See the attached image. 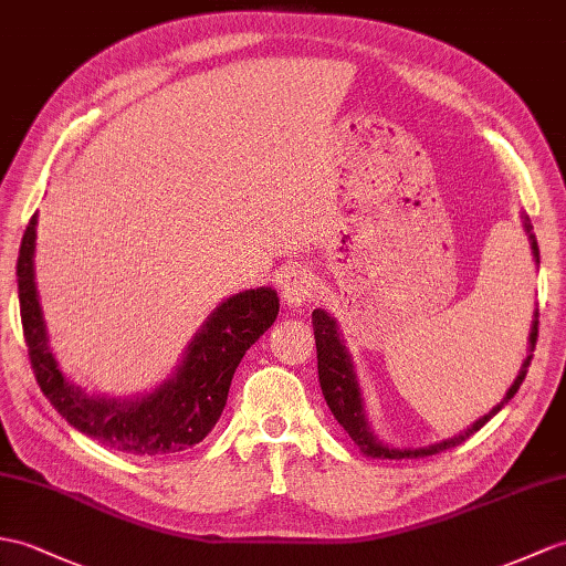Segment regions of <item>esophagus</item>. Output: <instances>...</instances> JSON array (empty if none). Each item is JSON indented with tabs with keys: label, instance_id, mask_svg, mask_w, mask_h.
I'll return each mask as SVG.
<instances>
[{
	"label": "esophagus",
	"instance_id": "1",
	"mask_svg": "<svg viewBox=\"0 0 566 566\" xmlns=\"http://www.w3.org/2000/svg\"><path fill=\"white\" fill-rule=\"evenodd\" d=\"M282 298L286 301L289 306H304L313 298L315 294V280H313V272L306 265H294V268H286V272L282 274Z\"/></svg>",
	"mask_w": 566,
	"mask_h": 566
}]
</instances>
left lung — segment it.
<instances>
[{"label": "left lung", "instance_id": "obj_1", "mask_svg": "<svg viewBox=\"0 0 566 566\" xmlns=\"http://www.w3.org/2000/svg\"><path fill=\"white\" fill-rule=\"evenodd\" d=\"M521 219H523L525 235H528L535 265H541V251H537V241H535L531 221L525 214ZM311 321H313V335H315V352H318V380H321V390H323L327 407H331V412L335 415L337 422L343 424V429L349 433L352 441L359 446V451L364 455L390 458V461H400V458L433 455V453H441L446 449H453V446L468 441L472 433L480 431L499 410H502V407L511 398L516 396L525 374H528L533 349H535V343H537V308H535L531 335H528V357L523 359L521 371L514 378L511 388L506 390L504 400L494 405L488 415L480 417L478 422H472L468 429H463L461 433H455V437H451V439H443V441L429 443V446H419V449H396V446H388V443L380 441L374 433L371 424H369V417H366V405H364V392H361L359 378H357V369H354L352 354L345 345L343 333H339L337 321L323 308H315L313 315H311Z\"/></svg>", "mask_w": 566, "mask_h": 566}]
</instances>
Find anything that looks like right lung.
Returning <instances> with one entry per match:
<instances>
[{"instance_id":"add662e5","label":"right lung","mask_w":566,"mask_h":566,"mask_svg":"<svg viewBox=\"0 0 566 566\" xmlns=\"http://www.w3.org/2000/svg\"><path fill=\"white\" fill-rule=\"evenodd\" d=\"M35 227L38 214L31 217L19 248V306L33 374L50 405L74 429L113 451L164 455L200 443L219 422L235 366L277 318V292L258 286L223 298L190 339L176 371L151 392L137 398L86 396L62 374L48 345L33 268Z\"/></svg>"}]
</instances>
